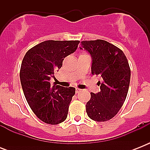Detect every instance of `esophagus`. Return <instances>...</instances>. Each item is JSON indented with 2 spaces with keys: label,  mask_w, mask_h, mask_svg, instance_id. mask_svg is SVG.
I'll list each match as a JSON object with an SVG mask.
<instances>
[{
  "label": "esophagus",
  "mask_w": 150,
  "mask_h": 150,
  "mask_svg": "<svg viewBox=\"0 0 150 150\" xmlns=\"http://www.w3.org/2000/svg\"><path fill=\"white\" fill-rule=\"evenodd\" d=\"M80 91H81V89H79V88H75V93H79Z\"/></svg>",
  "instance_id": "34e87169"
}]
</instances>
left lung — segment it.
Wrapping results in <instances>:
<instances>
[{
  "instance_id": "left-lung-1",
  "label": "left lung",
  "mask_w": 150,
  "mask_h": 150,
  "mask_svg": "<svg viewBox=\"0 0 150 150\" xmlns=\"http://www.w3.org/2000/svg\"><path fill=\"white\" fill-rule=\"evenodd\" d=\"M79 48L91 55L92 74L101 78L97 83L100 91L92 93L86 103L87 114L96 121L110 120L128 94L131 78L128 60L122 50L102 40L82 41Z\"/></svg>"
}]
</instances>
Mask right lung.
<instances>
[{"mask_svg": "<svg viewBox=\"0 0 150 150\" xmlns=\"http://www.w3.org/2000/svg\"><path fill=\"white\" fill-rule=\"evenodd\" d=\"M78 40H47L28 50L22 60L20 81L27 102L34 114L47 124L65 121L75 93L74 87L50 84L64 57L77 50Z\"/></svg>", "mask_w": 150, "mask_h": 150, "instance_id": "obj_1", "label": "right lung"}]
</instances>
